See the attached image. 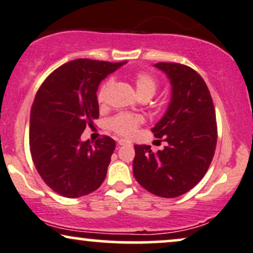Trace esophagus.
<instances>
[{"instance_id":"1","label":"esophagus","mask_w":253,"mask_h":253,"mask_svg":"<svg viewBox=\"0 0 253 253\" xmlns=\"http://www.w3.org/2000/svg\"><path fill=\"white\" fill-rule=\"evenodd\" d=\"M118 143H119L120 146H125V145H127V141H126V140H124V139H119V140H118Z\"/></svg>"}]
</instances>
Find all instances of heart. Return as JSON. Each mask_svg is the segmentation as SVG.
Returning a JSON list of instances; mask_svg holds the SVG:
<instances>
[{
    "mask_svg": "<svg viewBox=\"0 0 253 253\" xmlns=\"http://www.w3.org/2000/svg\"><path fill=\"white\" fill-rule=\"evenodd\" d=\"M134 84H135L136 92L140 97L142 95H149L150 98L155 94L158 89V81L152 75L147 72H137L134 75ZM112 86H113V79H107L106 82L101 85L98 92V101L100 104L105 103ZM143 124V117L140 114L132 113H120L116 116L110 121L111 128L117 134L121 136L129 137L132 136L136 129L139 128L140 125Z\"/></svg>",
    "mask_w": 253,
    "mask_h": 253,
    "instance_id": "heart-1",
    "label": "heart"
}]
</instances>
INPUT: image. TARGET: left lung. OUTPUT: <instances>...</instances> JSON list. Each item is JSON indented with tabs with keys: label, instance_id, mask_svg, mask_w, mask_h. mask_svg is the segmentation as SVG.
Here are the masks:
<instances>
[{
	"label": "left lung",
	"instance_id": "8db88e82",
	"mask_svg": "<svg viewBox=\"0 0 253 253\" xmlns=\"http://www.w3.org/2000/svg\"><path fill=\"white\" fill-rule=\"evenodd\" d=\"M154 66L171 85L167 111L152 128L166 147L153 153L150 146H134L133 174L149 193L171 198L189 191L206 175L216 149V114L209 88L195 70L177 63Z\"/></svg>",
	"mask_w": 253,
	"mask_h": 253
}]
</instances>
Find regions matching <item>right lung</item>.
I'll return each mask as SVG.
<instances>
[{
    "instance_id": "right-lung-1",
    "label": "right lung",
    "mask_w": 253,
    "mask_h": 253,
    "mask_svg": "<svg viewBox=\"0 0 253 253\" xmlns=\"http://www.w3.org/2000/svg\"><path fill=\"white\" fill-rule=\"evenodd\" d=\"M125 63L71 60L37 91L30 113L31 158L43 181L64 197L92 193L106 177L116 141L104 136L92 145L81 136L99 118V84Z\"/></svg>"
}]
</instances>
